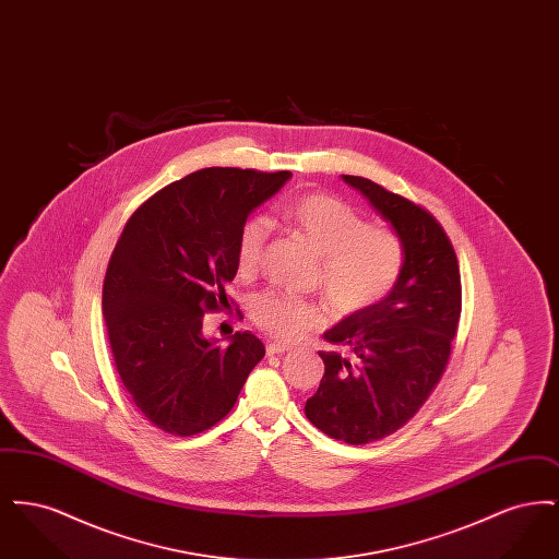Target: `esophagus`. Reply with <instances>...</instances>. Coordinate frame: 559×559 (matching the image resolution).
Instances as JSON below:
<instances>
[{"mask_svg": "<svg viewBox=\"0 0 559 559\" xmlns=\"http://www.w3.org/2000/svg\"><path fill=\"white\" fill-rule=\"evenodd\" d=\"M293 347L287 346V344H281V342H270L266 346L267 356H274V354H287V352H292Z\"/></svg>", "mask_w": 559, "mask_h": 559, "instance_id": "34e87169", "label": "esophagus"}]
</instances>
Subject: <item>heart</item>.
<instances>
[{"mask_svg": "<svg viewBox=\"0 0 559 559\" xmlns=\"http://www.w3.org/2000/svg\"><path fill=\"white\" fill-rule=\"evenodd\" d=\"M278 224L320 258L317 285L340 317H354L379 306L396 289L404 270V240L388 226H374L344 201L308 192L287 203ZM267 224L251 217L237 240V270L253 276L264 255ZM249 317L267 335L293 342L319 329L324 306L289 293H260L249 304Z\"/></svg>", "mask_w": 559, "mask_h": 559, "instance_id": "obj_1", "label": "heart"}]
</instances>
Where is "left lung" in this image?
<instances>
[{
    "label": "left lung",
    "instance_id": "left-lung-1",
    "mask_svg": "<svg viewBox=\"0 0 559 559\" xmlns=\"http://www.w3.org/2000/svg\"><path fill=\"white\" fill-rule=\"evenodd\" d=\"M404 240V270L379 306L324 333V374L306 417L326 436L369 444L406 426L451 358L461 319L459 262L440 222L413 201L360 176H342Z\"/></svg>",
    "mask_w": 559,
    "mask_h": 559
}]
</instances>
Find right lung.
<instances>
[{
	"instance_id": "add662e5",
	"label": "right lung",
	"mask_w": 559,
	"mask_h": 559,
	"mask_svg": "<svg viewBox=\"0 0 559 559\" xmlns=\"http://www.w3.org/2000/svg\"><path fill=\"white\" fill-rule=\"evenodd\" d=\"M292 178L207 167L160 188L128 219L108 262L103 314L115 369L138 411L174 436L222 421L264 358L249 331L203 337V314L230 308L237 240L249 213Z\"/></svg>"
}]
</instances>
